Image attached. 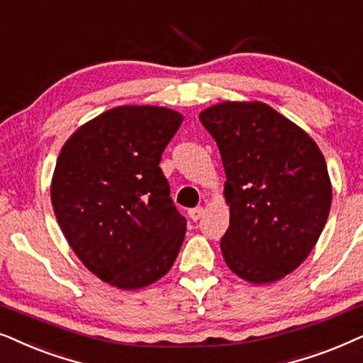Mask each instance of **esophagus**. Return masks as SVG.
<instances>
[{"mask_svg": "<svg viewBox=\"0 0 363 363\" xmlns=\"http://www.w3.org/2000/svg\"><path fill=\"white\" fill-rule=\"evenodd\" d=\"M187 214H189L191 219L196 222V220H199L202 216H204V209H202V207H194V209H189Z\"/></svg>", "mask_w": 363, "mask_h": 363, "instance_id": "esophagus-1", "label": "esophagus"}]
</instances>
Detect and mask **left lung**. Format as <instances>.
<instances>
[{
  "mask_svg": "<svg viewBox=\"0 0 363 363\" xmlns=\"http://www.w3.org/2000/svg\"><path fill=\"white\" fill-rule=\"evenodd\" d=\"M199 119L227 177L230 224L220 239L227 267L252 284L286 277L311 254L330 211L323 154L303 129L259 101H225Z\"/></svg>",
  "mask_w": 363,
  "mask_h": 363,
  "instance_id": "1",
  "label": "left lung"
}]
</instances>
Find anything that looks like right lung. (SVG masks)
Returning a JSON list of instances; mask_svg holds the SVG:
<instances>
[{
  "label": "right lung",
  "mask_w": 363,
  "mask_h": 363,
  "mask_svg": "<svg viewBox=\"0 0 363 363\" xmlns=\"http://www.w3.org/2000/svg\"><path fill=\"white\" fill-rule=\"evenodd\" d=\"M182 121L161 106H119L81 125L57 156V224L81 262L123 291L166 275L184 240L186 219L159 167Z\"/></svg>",
  "instance_id": "1"
}]
</instances>
